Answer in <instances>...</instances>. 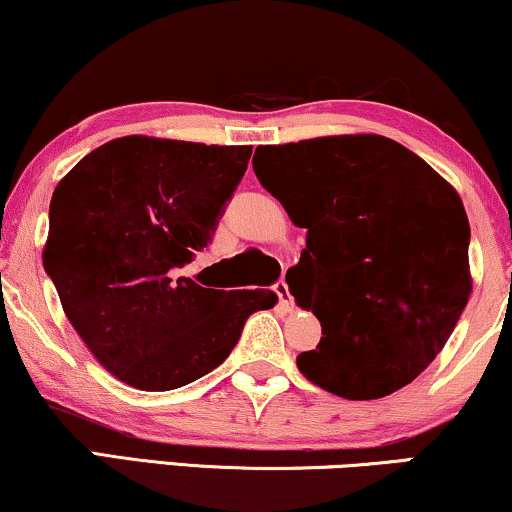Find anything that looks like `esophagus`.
<instances>
[{
	"mask_svg": "<svg viewBox=\"0 0 512 512\" xmlns=\"http://www.w3.org/2000/svg\"><path fill=\"white\" fill-rule=\"evenodd\" d=\"M274 293L278 295V302H281V307L286 309V312H293V297H290L288 283L286 281H278L276 286H274Z\"/></svg>",
	"mask_w": 512,
	"mask_h": 512,
	"instance_id": "34e87169",
	"label": "esophagus"
}]
</instances>
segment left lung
I'll return each mask as SVG.
<instances>
[{
    "label": "left lung",
    "mask_w": 512,
    "mask_h": 512,
    "mask_svg": "<svg viewBox=\"0 0 512 512\" xmlns=\"http://www.w3.org/2000/svg\"><path fill=\"white\" fill-rule=\"evenodd\" d=\"M255 155L264 189L307 229L286 281L321 321V342L297 368L354 401L409 385L442 352L472 293L461 196L380 134L260 146Z\"/></svg>",
    "instance_id": "obj_1"
}]
</instances>
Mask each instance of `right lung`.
Wrapping results in <instances>:
<instances>
[{"mask_svg":"<svg viewBox=\"0 0 512 512\" xmlns=\"http://www.w3.org/2000/svg\"><path fill=\"white\" fill-rule=\"evenodd\" d=\"M252 146L122 137L58 181L42 262L94 359L146 392L217 368L274 290H217L174 269L208 248Z\"/></svg>","mask_w":512,"mask_h":512,"instance_id":"add662e5","label":"right lung"}]
</instances>
